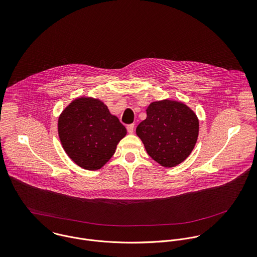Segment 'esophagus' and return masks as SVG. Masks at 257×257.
<instances>
[{"mask_svg": "<svg viewBox=\"0 0 257 257\" xmlns=\"http://www.w3.org/2000/svg\"><path fill=\"white\" fill-rule=\"evenodd\" d=\"M127 131H128V133L132 134V133L134 132V124H130V125H128V126H127Z\"/></svg>", "mask_w": 257, "mask_h": 257, "instance_id": "1", "label": "esophagus"}]
</instances>
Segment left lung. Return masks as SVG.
<instances>
[{
  "label": "left lung",
  "instance_id": "obj_1",
  "mask_svg": "<svg viewBox=\"0 0 257 257\" xmlns=\"http://www.w3.org/2000/svg\"><path fill=\"white\" fill-rule=\"evenodd\" d=\"M147 117L136 128L148 155L165 168L184 162L198 140L199 119L185 103L164 99L152 102Z\"/></svg>",
  "mask_w": 257,
  "mask_h": 257
}]
</instances>
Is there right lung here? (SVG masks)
Masks as SVG:
<instances>
[{"instance_id":"1","label":"right lung","mask_w":257,"mask_h":257,"mask_svg":"<svg viewBox=\"0 0 257 257\" xmlns=\"http://www.w3.org/2000/svg\"><path fill=\"white\" fill-rule=\"evenodd\" d=\"M58 136L67 156L79 167L95 171L111 159L127 130L104 103L78 97L58 117Z\"/></svg>"}]
</instances>
